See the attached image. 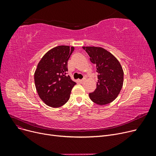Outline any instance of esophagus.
<instances>
[{"label":"esophagus","instance_id":"1","mask_svg":"<svg viewBox=\"0 0 156 156\" xmlns=\"http://www.w3.org/2000/svg\"><path fill=\"white\" fill-rule=\"evenodd\" d=\"M85 80V78H83V79H81V80H80V82H81V83H82L84 82Z\"/></svg>","mask_w":156,"mask_h":156}]
</instances>
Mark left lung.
<instances>
[{"label":"left lung","mask_w":156,"mask_h":156,"mask_svg":"<svg viewBox=\"0 0 156 156\" xmlns=\"http://www.w3.org/2000/svg\"><path fill=\"white\" fill-rule=\"evenodd\" d=\"M96 65L98 81L95 91L89 97L95 104L105 105L111 103L119 95L123 84L124 73L118 59L109 52L101 47H83Z\"/></svg>","instance_id":"1"}]
</instances>
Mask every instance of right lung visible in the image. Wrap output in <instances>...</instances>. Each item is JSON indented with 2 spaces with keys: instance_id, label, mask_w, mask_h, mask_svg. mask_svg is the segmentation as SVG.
Masks as SVG:
<instances>
[{
  "instance_id": "obj_1",
  "label": "right lung",
  "mask_w": 156,
  "mask_h": 156,
  "mask_svg": "<svg viewBox=\"0 0 156 156\" xmlns=\"http://www.w3.org/2000/svg\"><path fill=\"white\" fill-rule=\"evenodd\" d=\"M73 51V47H55L43 56L37 66L34 75L37 91L40 99L52 108L66 103L76 84L68 75V61Z\"/></svg>"
}]
</instances>
